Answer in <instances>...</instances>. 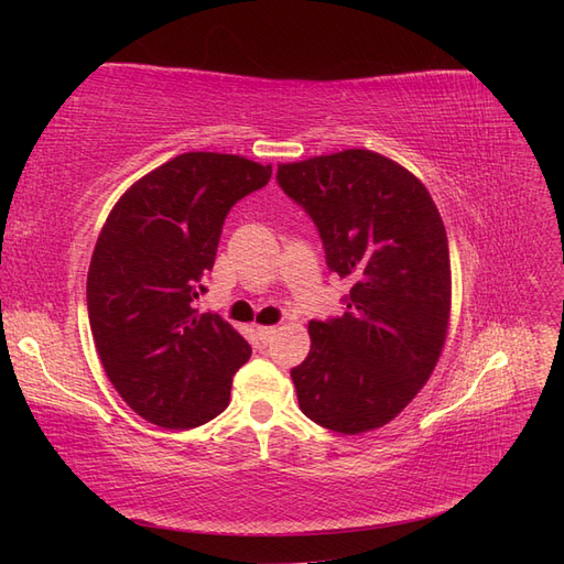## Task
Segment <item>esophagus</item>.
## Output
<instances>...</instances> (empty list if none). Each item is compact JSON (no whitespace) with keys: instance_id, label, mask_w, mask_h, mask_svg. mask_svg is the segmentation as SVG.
I'll use <instances>...</instances> for the list:
<instances>
[{"instance_id":"obj_1","label":"esophagus","mask_w":564,"mask_h":564,"mask_svg":"<svg viewBox=\"0 0 564 564\" xmlns=\"http://www.w3.org/2000/svg\"><path fill=\"white\" fill-rule=\"evenodd\" d=\"M275 327H256V334H259V340L261 344H270V338L275 336Z\"/></svg>"}]
</instances>
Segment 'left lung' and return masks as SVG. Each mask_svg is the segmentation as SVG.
<instances>
[{
    "instance_id": "8db88e82",
    "label": "left lung",
    "mask_w": 564,
    "mask_h": 564,
    "mask_svg": "<svg viewBox=\"0 0 564 564\" xmlns=\"http://www.w3.org/2000/svg\"><path fill=\"white\" fill-rule=\"evenodd\" d=\"M278 183L313 218L327 268L352 282L344 315L308 324L311 352L292 369L301 412L344 435L381 429L445 346V224L425 185L371 150L280 164Z\"/></svg>"
}]
</instances>
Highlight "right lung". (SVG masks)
Here are the masks:
<instances>
[{
    "mask_svg": "<svg viewBox=\"0 0 564 564\" xmlns=\"http://www.w3.org/2000/svg\"><path fill=\"white\" fill-rule=\"evenodd\" d=\"M270 174L240 155L185 152L135 181L98 235L87 278L94 344L119 395L162 429L218 416L249 360L247 340L193 303L207 294L226 216Z\"/></svg>",
    "mask_w": 564,
    "mask_h": 564,
    "instance_id": "add662e5",
    "label": "right lung"
}]
</instances>
